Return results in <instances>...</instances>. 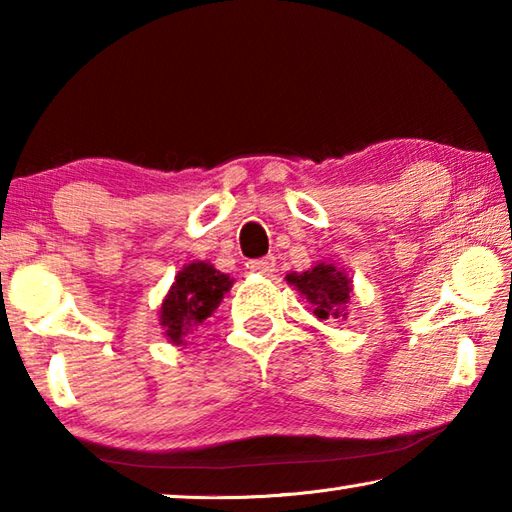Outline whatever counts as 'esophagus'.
Instances as JSON below:
<instances>
[{"label":"esophagus","instance_id":"esophagus-1","mask_svg":"<svg viewBox=\"0 0 512 512\" xmlns=\"http://www.w3.org/2000/svg\"><path fill=\"white\" fill-rule=\"evenodd\" d=\"M248 268L253 273H259V275H273V271H275V257L253 259V262H248Z\"/></svg>","mask_w":512,"mask_h":512}]
</instances>
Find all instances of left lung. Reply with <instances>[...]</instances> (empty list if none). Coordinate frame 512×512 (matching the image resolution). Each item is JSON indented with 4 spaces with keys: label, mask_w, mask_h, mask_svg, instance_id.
I'll return each mask as SVG.
<instances>
[{
    "label": "left lung",
    "mask_w": 512,
    "mask_h": 512,
    "mask_svg": "<svg viewBox=\"0 0 512 512\" xmlns=\"http://www.w3.org/2000/svg\"><path fill=\"white\" fill-rule=\"evenodd\" d=\"M287 282L314 305L318 318H348L352 280L334 264L320 262L305 273H289Z\"/></svg>",
    "instance_id": "obj_1"
}]
</instances>
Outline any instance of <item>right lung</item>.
I'll return each instance as SVG.
<instances>
[{
  "label": "right lung",
  "mask_w": 512,
  "mask_h": 512,
  "mask_svg": "<svg viewBox=\"0 0 512 512\" xmlns=\"http://www.w3.org/2000/svg\"><path fill=\"white\" fill-rule=\"evenodd\" d=\"M232 280L210 262H192L176 275L160 307V325L173 345H185L187 336L214 314Z\"/></svg>",
  "instance_id": "add662e5"
}]
</instances>
